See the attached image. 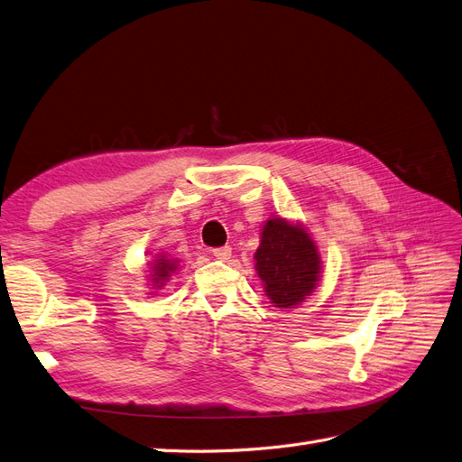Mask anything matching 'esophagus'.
<instances>
[{
  "instance_id": "1",
  "label": "esophagus",
  "mask_w": 462,
  "mask_h": 462,
  "mask_svg": "<svg viewBox=\"0 0 462 462\" xmlns=\"http://www.w3.org/2000/svg\"><path fill=\"white\" fill-rule=\"evenodd\" d=\"M213 255H215L218 261H228L230 255H232V249H230L228 245L217 247V249H213Z\"/></svg>"
}]
</instances>
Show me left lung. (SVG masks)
<instances>
[{
	"instance_id": "1",
	"label": "left lung",
	"mask_w": 462,
	"mask_h": 462,
	"mask_svg": "<svg viewBox=\"0 0 462 462\" xmlns=\"http://www.w3.org/2000/svg\"><path fill=\"white\" fill-rule=\"evenodd\" d=\"M254 259L263 292L279 310L304 304L321 282L323 261L318 242L304 224L281 215L261 224Z\"/></svg>"
}]
</instances>
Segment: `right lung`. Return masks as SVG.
Wrapping results in <instances>:
<instances>
[{
  "label": "right lung",
  "mask_w": 462,
  "mask_h": 462,
  "mask_svg": "<svg viewBox=\"0 0 462 462\" xmlns=\"http://www.w3.org/2000/svg\"><path fill=\"white\" fill-rule=\"evenodd\" d=\"M147 286H151V292H158L166 286V282H170L174 274H178L180 271V259L178 257H170L164 252L152 254L149 259V267H147Z\"/></svg>",
  "instance_id": "add662e5"
}]
</instances>
